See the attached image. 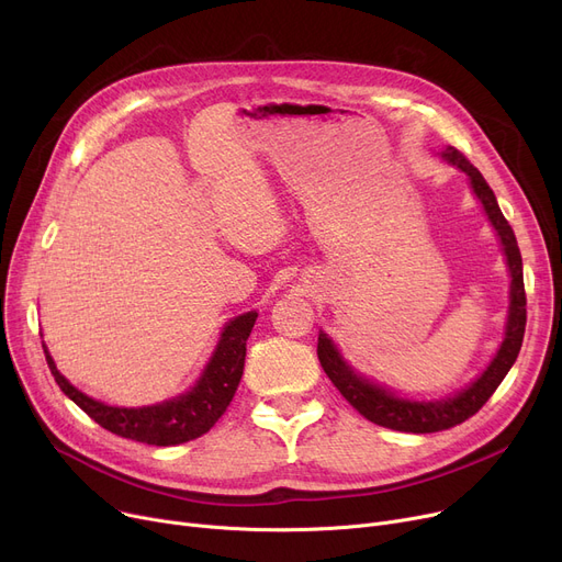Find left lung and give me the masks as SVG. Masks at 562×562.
Returning <instances> with one entry per match:
<instances>
[{"mask_svg":"<svg viewBox=\"0 0 562 562\" xmlns=\"http://www.w3.org/2000/svg\"><path fill=\"white\" fill-rule=\"evenodd\" d=\"M441 157L449 159L453 166H458L469 175L471 189H474V193L483 202L485 212L494 229L498 232L501 244H504V250L508 257V269L513 276L510 314H508L506 339L501 344L496 358L492 360L487 371L476 382H471V385L458 396L447 401H435V403H417V401L396 398L394 394L371 385L369 380L360 378L358 373H352V369L339 358L337 348L323 333L318 335V346H316L318 362L323 371H326L328 378L333 380V385L341 392V396L369 422L392 430H403V432H437V430L453 428L467 422L469 417H474L476 412L487 403V398L496 392V387L501 385V380L506 378L510 367L515 364L524 341V330H526V291H524V273H521V252L517 248L515 232L506 221V216L501 214L494 191L485 182L481 170L460 150H456L453 145L447 147Z\"/></svg>","mask_w":562,"mask_h":562,"instance_id":"obj_1","label":"left lung"}]
</instances>
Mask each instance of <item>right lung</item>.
<instances>
[{"mask_svg": "<svg viewBox=\"0 0 562 562\" xmlns=\"http://www.w3.org/2000/svg\"><path fill=\"white\" fill-rule=\"evenodd\" d=\"M255 318L257 314L248 312L227 323L214 358L210 367H206L198 385L193 387V392L180 398L166 401L161 405L138 407V409L111 407L81 394L61 373H58L45 346L43 350L56 385L61 387V392L68 398H72L86 415L93 422H98L102 428L111 430L117 437L143 441V445L175 447L204 435L227 409L244 375L246 341L255 326Z\"/></svg>", "mask_w": 562, "mask_h": 562, "instance_id": "1", "label": "right lung"}]
</instances>
